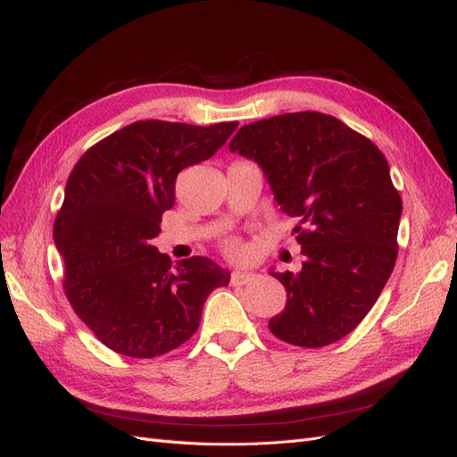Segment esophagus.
I'll return each mask as SVG.
<instances>
[{
    "label": "esophagus",
    "instance_id": "1",
    "mask_svg": "<svg viewBox=\"0 0 457 457\" xmlns=\"http://www.w3.org/2000/svg\"><path fill=\"white\" fill-rule=\"evenodd\" d=\"M253 280V274L252 272H242V270H234L230 274V282L232 284H238V286H244L247 282Z\"/></svg>",
    "mask_w": 457,
    "mask_h": 457
}]
</instances>
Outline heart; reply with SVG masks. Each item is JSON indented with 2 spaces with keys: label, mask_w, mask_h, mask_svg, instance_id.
I'll list each match as a JSON object with an SVG mask.
<instances>
[{
  "label": "heart",
  "mask_w": 457,
  "mask_h": 457,
  "mask_svg": "<svg viewBox=\"0 0 457 457\" xmlns=\"http://www.w3.org/2000/svg\"><path fill=\"white\" fill-rule=\"evenodd\" d=\"M223 250H225V253H227L228 257H234V259H238V257L244 255V245H242V242L237 240V238L225 240V242H223Z\"/></svg>",
  "instance_id": "1"
}]
</instances>
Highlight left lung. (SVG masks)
I'll use <instances>...</instances> for the list:
<instances>
[{"label":"left lung","mask_w":457,"mask_h":457,"mask_svg":"<svg viewBox=\"0 0 457 457\" xmlns=\"http://www.w3.org/2000/svg\"><path fill=\"white\" fill-rule=\"evenodd\" d=\"M257 162L280 210L297 217L299 272H274L286 309L272 334L318 349L364 320L395 269L403 198L389 163L368 137L314 110L280 114L240 128L228 145Z\"/></svg>","instance_id":"left-lung-1"}]
</instances>
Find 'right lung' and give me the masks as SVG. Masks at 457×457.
Wrapping results in <instances>:
<instances>
[{"label":"right lung","instance_id":"1","mask_svg":"<svg viewBox=\"0 0 457 457\" xmlns=\"http://www.w3.org/2000/svg\"><path fill=\"white\" fill-rule=\"evenodd\" d=\"M238 121L213 126L141 120L78 160L54 217L62 287L78 318L118 354L154 358L181 347L228 270L190 257L175 271L152 240L175 204L177 175L212 158Z\"/></svg>","mask_w":457,"mask_h":457}]
</instances>
